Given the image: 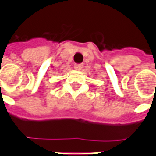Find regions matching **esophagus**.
Wrapping results in <instances>:
<instances>
[{
    "label": "esophagus",
    "mask_w": 156,
    "mask_h": 156,
    "mask_svg": "<svg viewBox=\"0 0 156 156\" xmlns=\"http://www.w3.org/2000/svg\"><path fill=\"white\" fill-rule=\"evenodd\" d=\"M83 67V64L82 63H77V64H74V68L76 70H81L82 68Z\"/></svg>",
    "instance_id": "1"
}]
</instances>
